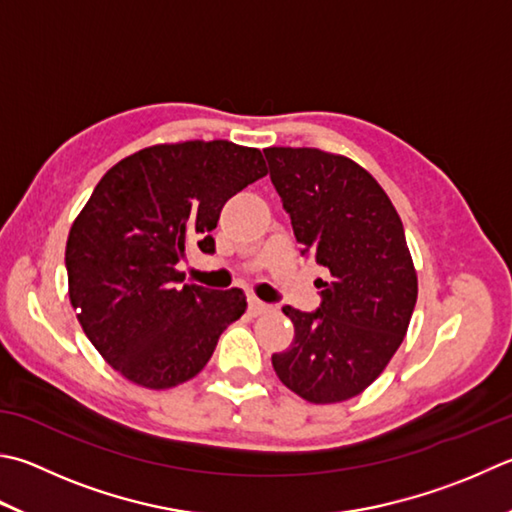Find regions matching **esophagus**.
Here are the masks:
<instances>
[{"label":"esophagus","instance_id":"esophagus-1","mask_svg":"<svg viewBox=\"0 0 512 512\" xmlns=\"http://www.w3.org/2000/svg\"><path fill=\"white\" fill-rule=\"evenodd\" d=\"M269 310H272V307H269L267 303H263V301H258V298H249V312H252L254 316H258V314H267Z\"/></svg>","mask_w":512,"mask_h":512}]
</instances>
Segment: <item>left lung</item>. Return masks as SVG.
I'll list each match as a JSON object with an SVG mask.
<instances>
[{
  "mask_svg": "<svg viewBox=\"0 0 512 512\" xmlns=\"http://www.w3.org/2000/svg\"><path fill=\"white\" fill-rule=\"evenodd\" d=\"M301 256L330 274L321 305H285L294 341L272 354L289 390L310 403L361 394L390 363L417 305V272L397 209L350 158L321 149H263Z\"/></svg>",
  "mask_w": 512,
  "mask_h": 512,
  "instance_id": "obj_1",
  "label": "left lung"
}]
</instances>
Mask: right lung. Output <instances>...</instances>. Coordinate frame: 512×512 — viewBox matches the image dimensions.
Segmentation results:
<instances>
[{
  "label": "right lung",
  "instance_id": "obj_1",
  "mask_svg": "<svg viewBox=\"0 0 512 512\" xmlns=\"http://www.w3.org/2000/svg\"><path fill=\"white\" fill-rule=\"evenodd\" d=\"M267 173L234 142L156 144L120 160L93 189L66 240L69 298L84 334L124 379L151 390L205 368L243 289L180 285L187 249L214 254L220 209Z\"/></svg>",
  "mask_w": 512,
  "mask_h": 512
}]
</instances>
